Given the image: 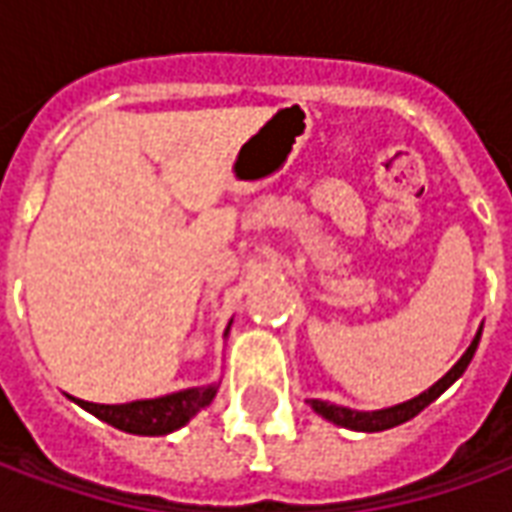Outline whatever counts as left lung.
<instances>
[{"instance_id": "1", "label": "left lung", "mask_w": 512, "mask_h": 512, "mask_svg": "<svg viewBox=\"0 0 512 512\" xmlns=\"http://www.w3.org/2000/svg\"><path fill=\"white\" fill-rule=\"evenodd\" d=\"M480 334L472 340V345L466 348V354L452 365V370L444 378H439L436 384L425 389L422 395L411 397L406 403H397L392 408H381V411H354V408H345V406H334V403H326V400H310V406L321 414L323 419H329L334 425H340V428L348 430H362V433H378V430H389L395 428V425H403L408 419H414L422 411V408H428L436 397L444 392V389H450L458 378L463 376V370L469 367L472 362L474 351H477V343H480Z\"/></svg>"}]
</instances>
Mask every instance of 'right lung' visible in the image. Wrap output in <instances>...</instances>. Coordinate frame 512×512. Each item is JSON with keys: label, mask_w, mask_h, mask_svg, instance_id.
Segmentation results:
<instances>
[{"label": "right lung", "mask_w": 512, "mask_h": 512, "mask_svg": "<svg viewBox=\"0 0 512 512\" xmlns=\"http://www.w3.org/2000/svg\"><path fill=\"white\" fill-rule=\"evenodd\" d=\"M233 323V321H230ZM230 332V326L224 329V337ZM219 386H191L183 392L153 397V400H134V403H117V406H104V403H87L76 400L84 411H90L98 419H104L106 425L136 436H167L172 430L183 428L200 408H205L216 397Z\"/></svg>", "instance_id": "right-lung-1"}]
</instances>
